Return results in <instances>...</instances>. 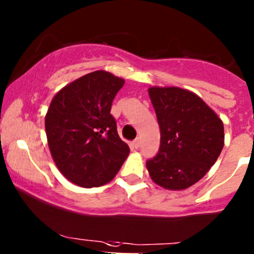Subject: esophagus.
I'll list each match as a JSON object with an SVG mask.
<instances>
[{
  "mask_svg": "<svg viewBox=\"0 0 254 254\" xmlns=\"http://www.w3.org/2000/svg\"><path fill=\"white\" fill-rule=\"evenodd\" d=\"M140 146H141V140L140 138H136V140L133 141V147H135V148H138Z\"/></svg>",
  "mask_w": 254,
  "mask_h": 254,
  "instance_id": "1",
  "label": "esophagus"
}]
</instances>
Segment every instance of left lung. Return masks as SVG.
Segmentation results:
<instances>
[{"mask_svg": "<svg viewBox=\"0 0 254 254\" xmlns=\"http://www.w3.org/2000/svg\"><path fill=\"white\" fill-rule=\"evenodd\" d=\"M148 94L160 127V148L146 163L155 185L183 190L199 182L224 146L222 119L187 89L150 86Z\"/></svg>", "mask_w": 254, "mask_h": 254, "instance_id": "8db88e82", "label": "left lung"}]
</instances>
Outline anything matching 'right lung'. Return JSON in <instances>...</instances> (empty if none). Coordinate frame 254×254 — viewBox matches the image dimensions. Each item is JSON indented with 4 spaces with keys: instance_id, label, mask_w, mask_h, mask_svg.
<instances>
[{
    "instance_id": "obj_1",
    "label": "right lung",
    "mask_w": 254,
    "mask_h": 254,
    "mask_svg": "<svg viewBox=\"0 0 254 254\" xmlns=\"http://www.w3.org/2000/svg\"><path fill=\"white\" fill-rule=\"evenodd\" d=\"M124 83L99 69L64 86L50 102L44 121L50 154L73 185L93 188L111 182L129 155L111 114Z\"/></svg>"
}]
</instances>
